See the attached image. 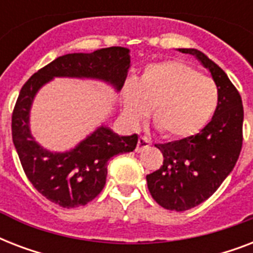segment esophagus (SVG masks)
Returning <instances> with one entry per match:
<instances>
[{
	"label": "esophagus",
	"instance_id": "obj_1",
	"mask_svg": "<svg viewBox=\"0 0 253 253\" xmlns=\"http://www.w3.org/2000/svg\"><path fill=\"white\" fill-rule=\"evenodd\" d=\"M150 139L146 138V136H140L138 140V146H136V152H140V151H143L144 148H147V147L150 146Z\"/></svg>",
	"mask_w": 253,
	"mask_h": 253
}]
</instances>
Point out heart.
<instances>
[{
  "label": "heart",
  "instance_id": "b5f03b06",
  "mask_svg": "<svg viewBox=\"0 0 253 253\" xmlns=\"http://www.w3.org/2000/svg\"><path fill=\"white\" fill-rule=\"evenodd\" d=\"M122 101L131 122L142 121L152 106V121L163 136L184 139L200 132L212 118L219 89L192 65L170 60L148 65L138 81H126Z\"/></svg>",
  "mask_w": 253,
  "mask_h": 253
}]
</instances>
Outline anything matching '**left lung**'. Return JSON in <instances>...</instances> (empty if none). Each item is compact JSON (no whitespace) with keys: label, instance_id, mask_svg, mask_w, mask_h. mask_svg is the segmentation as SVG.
<instances>
[{"label":"left lung","instance_id":"left-lung-1","mask_svg":"<svg viewBox=\"0 0 253 253\" xmlns=\"http://www.w3.org/2000/svg\"><path fill=\"white\" fill-rule=\"evenodd\" d=\"M178 51L194 55L219 89L216 111L198 134L155 144L164 162L147 174L148 190L162 208L185 211L211 197L235 167L243 144L244 111L239 91L219 65L198 49Z\"/></svg>","mask_w":253,"mask_h":253}]
</instances>
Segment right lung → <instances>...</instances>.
<instances>
[{
  "label": "right lung",
  "instance_id": "right-lung-1",
  "mask_svg": "<svg viewBox=\"0 0 253 253\" xmlns=\"http://www.w3.org/2000/svg\"><path fill=\"white\" fill-rule=\"evenodd\" d=\"M128 52L125 47H109L59 56L34 73L19 91L11 115V135L22 168L34 188L61 208H79L94 200L106 184L107 162L115 155L132 152L138 135L119 136L101 126L73 150L51 152L30 132L34 97L53 77L95 79L121 90L130 68Z\"/></svg>",
  "mask_w": 253,
  "mask_h": 253
}]
</instances>
